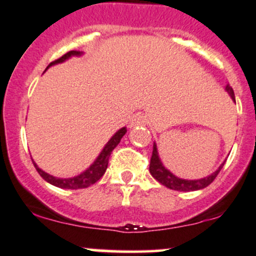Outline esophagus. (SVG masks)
I'll return each instance as SVG.
<instances>
[{
	"mask_svg": "<svg viewBox=\"0 0 256 256\" xmlns=\"http://www.w3.org/2000/svg\"><path fill=\"white\" fill-rule=\"evenodd\" d=\"M148 122V118H146V114H137L134 116V118L132 119V126H138V125H146Z\"/></svg>",
	"mask_w": 256,
	"mask_h": 256,
	"instance_id": "obj_1",
	"label": "esophagus"
}]
</instances>
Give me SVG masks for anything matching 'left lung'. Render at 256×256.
<instances>
[{
	"label": "left lung",
	"instance_id": "left-lung-1",
	"mask_svg": "<svg viewBox=\"0 0 256 256\" xmlns=\"http://www.w3.org/2000/svg\"><path fill=\"white\" fill-rule=\"evenodd\" d=\"M225 90H226V92L230 95L232 101L236 104L234 90H232L230 84H226ZM225 161L226 160H224V162H222V165L218 167V170H216V171L210 173V174L207 176V177L200 178V179L179 178L176 174H173L170 170H167L165 166H164L162 161H161V158H160V155H158L156 143L154 142V146H152V155L150 158V165H149V171H150V174L155 179H156L158 183L165 185V186L168 188V189L177 190V192H196V190L204 189L206 186H208V185L212 183L214 179H216V176H218L220 170H222V166H224Z\"/></svg>",
	"mask_w": 256,
	"mask_h": 256
}]
</instances>
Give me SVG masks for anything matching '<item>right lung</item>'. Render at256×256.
Returning <instances> with one entry per match:
<instances>
[{
	"label": "right lung",
	"instance_id": "add662e5",
	"mask_svg": "<svg viewBox=\"0 0 256 256\" xmlns=\"http://www.w3.org/2000/svg\"><path fill=\"white\" fill-rule=\"evenodd\" d=\"M82 55H83V52L71 50L67 52V54H64V56H61L60 58H58V60L52 61V62L49 64V66L46 67V68H49L50 66H54V64L64 62V61L68 60V58H71L72 56H82ZM125 134H126V128H122L120 130L116 131V134L112 136L110 140H108L107 144L104 146V149H102V152H100L98 156L96 158V160L89 166V168H86L84 172H82L80 174L76 176V177H72V178L54 177V176L49 174V173L44 172L43 170H40L34 160H32V162H34V165L36 167L37 172L40 174V177H42L44 180L48 182V183L54 185V186L61 188V189H84V188H88L90 186V185L95 184L96 182H98V179L104 174L112 152H113V149L119 144L120 140H122V138Z\"/></svg>",
	"mask_w": 256,
	"mask_h": 256
}]
</instances>
